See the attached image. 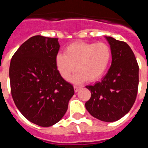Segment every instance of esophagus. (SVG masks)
<instances>
[{"mask_svg": "<svg viewBox=\"0 0 148 148\" xmlns=\"http://www.w3.org/2000/svg\"><path fill=\"white\" fill-rule=\"evenodd\" d=\"M82 88V87H78V86H75L74 87V89H75V92H77L79 90H81V89Z\"/></svg>", "mask_w": 148, "mask_h": 148, "instance_id": "1", "label": "esophagus"}]
</instances>
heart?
I'll use <instances>...</instances> for the list:
<instances>
[{"mask_svg": "<svg viewBox=\"0 0 148 148\" xmlns=\"http://www.w3.org/2000/svg\"><path fill=\"white\" fill-rule=\"evenodd\" d=\"M112 52L105 43L76 41L68 45L64 53L57 55L56 64L64 79L67 80L75 70L72 81L81 83L87 79L95 82L102 78L110 64Z\"/></svg>", "mask_w": 148, "mask_h": 148, "instance_id": "1", "label": "heart"}]
</instances>
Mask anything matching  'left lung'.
Returning a JSON list of instances; mask_svg holds the SVG:
<instances>
[{
	"instance_id": "left-lung-1",
	"label": "left lung",
	"mask_w": 148,
	"mask_h": 148,
	"mask_svg": "<svg viewBox=\"0 0 148 148\" xmlns=\"http://www.w3.org/2000/svg\"><path fill=\"white\" fill-rule=\"evenodd\" d=\"M110 45L112 63L100 82L86 86L91 97L85 103L91 116L107 122L122 118L130 111L136 99L138 65L127 43L106 37Z\"/></svg>"
}]
</instances>
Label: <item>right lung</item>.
<instances>
[{"mask_svg":"<svg viewBox=\"0 0 148 148\" xmlns=\"http://www.w3.org/2000/svg\"><path fill=\"white\" fill-rule=\"evenodd\" d=\"M59 48L58 38L35 35L21 45L10 62L13 101L27 119L40 127L58 122L75 93L56 67Z\"/></svg>","mask_w":148,"mask_h":148,"instance_id":"right-lung-1","label":"right lung"}]
</instances>
